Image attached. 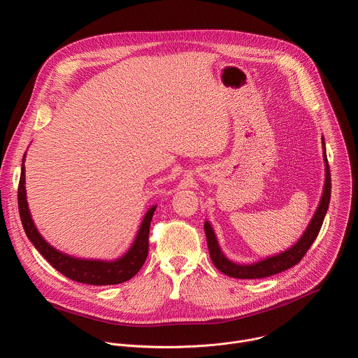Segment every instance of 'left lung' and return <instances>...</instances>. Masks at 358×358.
<instances>
[{
  "label": "left lung",
  "mask_w": 358,
  "mask_h": 358,
  "mask_svg": "<svg viewBox=\"0 0 358 358\" xmlns=\"http://www.w3.org/2000/svg\"><path fill=\"white\" fill-rule=\"evenodd\" d=\"M322 144H323V160L326 166V178H324V187H323V194L320 198L319 206L316 208V213L309 222L308 228L303 232L300 239L287 248L286 250L273 255V257H268L265 259H261L258 262L253 264H236L231 259H228L222 249L220 248L217 235L213 229V225L206 221L203 224V231H206L207 235V243L210 249V257L218 271L225 273L227 276L231 278H238V279H261V278H268L276 273H280L286 269H290L292 266L297 265L301 258L306 255L317 238L323 220L326 217L327 208H329V202H330V194H331V178H330V169H329V162L326 156V144L324 138L322 137Z\"/></svg>",
  "instance_id": "left-lung-1"
}]
</instances>
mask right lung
<instances>
[{"instance_id": "add662e5", "label": "right lung", "mask_w": 358, "mask_h": 358, "mask_svg": "<svg viewBox=\"0 0 358 358\" xmlns=\"http://www.w3.org/2000/svg\"><path fill=\"white\" fill-rule=\"evenodd\" d=\"M25 156L22 159L21 178L18 185V210L22 221L24 231L36 250L42 257L52 265L64 276L86 285L106 286V285H119L131 279L145 262L148 253V232L152 214H155L157 206H152L144 215L136 239L130 249L122 258L115 261H100V259H80L66 255L52 245H49L43 236L36 229L27 201L25 191Z\"/></svg>"}]
</instances>
